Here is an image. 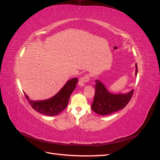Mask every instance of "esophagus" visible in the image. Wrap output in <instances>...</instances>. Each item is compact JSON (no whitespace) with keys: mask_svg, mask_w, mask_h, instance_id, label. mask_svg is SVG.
I'll use <instances>...</instances> for the list:
<instances>
[{"mask_svg":"<svg viewBox=\"0 0 160 160\" xmlns=\"http://www.w3.org/2000/svg\"><path fill=\"white\" fill-rule=\"evenodd\" d=\"M90 78H89V76L88 75H85L84 76H82V78H80V80H79V82H78V84L79 86H81V87H83L84 84L87 82L89 81V79Z\"/></svg>","mask_w":160,"mask_h":160,"instance_id":"obj_1","label":"esophagus"}]
</instances>
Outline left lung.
Here are the masks:
<instances>
[{
  "mask_svg": "<svg viewBox=\"0 0 160 160\" xmlns=\"http://www.w3.org/2000/svg\"><path fill=\"white\" fill-rule=\"evenodd\" d=\"M138 67L136 64V76ZM95 92L91 108L98 114L108 115L122 110L127 106L132 97L133 89L127 93L113 94L108 91L105 85L99 80H95Z\"/></svg>",
  "mask_w": 160,
  "mask_h": 160,
  "instance_id": "left-lung-1",
  "label": "left lung"
}]
</instances>
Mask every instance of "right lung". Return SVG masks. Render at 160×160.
<instances>
[{
	"instance_id": "right-lung-1",
	"label": "right lung",
	"mask_w": 160,
	"mask_h": 160,
	"mask_svg": "<svg viewBox=\"0 0 160 160\" xmlns=\"http://www.w3.org/2000/svg\"><path fill=\"white\" fill-rule=\"evenodd\" d=\"M77 78L70 79L52 98L41 101H33L25 93L29 104L38 112L47 116H56L64 110L69 103V97L78 83Z\"/></svg>"
}]
</instances>
